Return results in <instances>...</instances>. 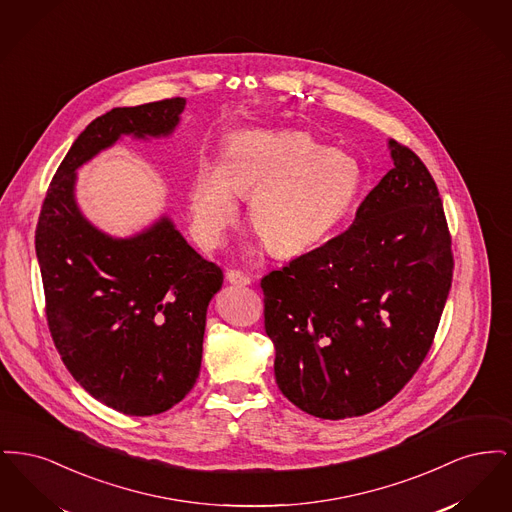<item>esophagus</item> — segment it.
I'll return each mask as SVG.
<instances>
[{"label": "esophagus", "instance_id": "esophagus-1", "mask_svg": "<svg viewBox=\"0 0 512 512\" xmlns=\"http://www.w3.org/2000/svg\"><path fill=\"white\" fill-rule=\"evenodd\" d=\"M226 280L230 282V284H236V286H247V284H251V278L242 272V270H228L226 272Z\"/></svg>", "mask_w": 512, "mask_h": 512}]
</instances>
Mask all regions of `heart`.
Masks as SVG:
<instances>
[{"mask_svg":"<svg viewBox=\"0 0 512 512\" xmlns=\"http://www.w3.org/2000/svg\"><path fill=\"white\" fill-rule=\"evenodd\" d=\"M365 184L361 163L301 130H244L226 142L220 165L201 159L190 182L197 244L213 251L238 217L236 195L272 253L311 251L351 213Z\"/></svg>","mask_w":512,"mask_h":512,"instance_id":"b5f03b06","label":"heart"}]
</instances>
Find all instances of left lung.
Returning <instances> with one entry per match:
<instances>
[{"label": "left lung", "instance_id": "8db88e82", "mask_svg": "<svg viewBox=\"0 0 512 512\" xmlns=\"http://www.w3.org/2000/svg\"><path fill=\"white\" fill-rule=\"evenodd\" d=\"M391 169L353 224L261 280L280 391L340 420L391 401L426 359L453 280L451 234L420 157L390 140Z\"/></svg>", "mask_w": 512, "mask_h": 512}]
</instances>
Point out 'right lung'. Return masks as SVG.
<instances>
[{"mask_svg": "<svg viewBox=\"0 0 512 512\" xmlns=\"http://www.w3.org/2000/svg\"><path fill=\"white\" fill-rule=\"evenodd\" d=\"M186 99L117 107L90 122L53 174L36 226V255L53 343L74 380L103 405L165 413L194 388L205 315L222 286L167 217L115 240L76 207V169L122 134L167 136Z\"/></svg>", "mask_w": 512, "mask_h": 512, "instance_id": "obj_1", "label": "right lung"}]
</instances>
